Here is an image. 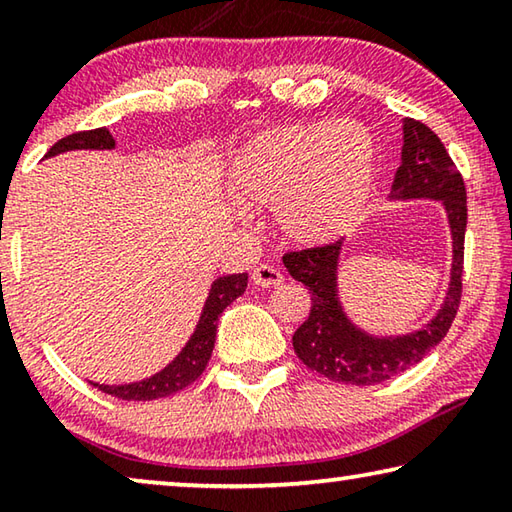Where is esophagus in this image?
I'll list each match as a JSON object with an SVG mask.
<instances>
[{
    "label": "esophagus",
    "instance_id": "1",
    "mask_svg": "<svg viewBox=\"0 0 512 512\" xmlns=\"http://www.w3.org/2000/svg\"><path fill=\"white\" fill-rule=\"evenodd\" d=\"M253 282L257 287L262 289H271V287H280L284 282V275L277 271L275 266H268V264H259L255 271H253Z\"/></svg>",
    "mask_w": 512,
    "mask_h": 512
}]
</instances>
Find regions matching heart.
I'll use <instances>...</instances> for the list:
<instances>
[{"label":"heart","instance_id":"heart-1","mask_svg":"<svg viewBox=\"0 0 512 512\" xmlns=\"http://www.w3.org/2000/svg\"><path fill=\"white\" fill-rule=\"evenodd\" d=\"M375 137L357 121L291 124L257 133L232 153L225 180L244 207H273L296 246L341 239L366 214L377 187Z\"/></svg>","mask_w":512,"mask_h":512}]
</instances>
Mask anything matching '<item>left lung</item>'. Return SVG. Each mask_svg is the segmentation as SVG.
<instances>
[{
  "instance_id": "obj_1",
  "label": "left lung",
  "mask_w": 512,
  "mask_h": 512,
  "mask_svg": "<svg viewBox=\"0 0 512 512\" xmlns=\"http://www.w3.org/2000/svg\"><path fill=\"white\" fill-rule=\"evenodd\" d=\"M402 162L395 171L391 201H440L452 232V271L436 316L400 336H377L348 316L339 291L343 239L282 257L289 275L309 287L311 309L293 334V350L309 370L332 381L372 386L411 368L436 348L461 305L463 244L467 225L465 185L438 135L422 121L404 119Z\"/></svg>"
}]
</instances>
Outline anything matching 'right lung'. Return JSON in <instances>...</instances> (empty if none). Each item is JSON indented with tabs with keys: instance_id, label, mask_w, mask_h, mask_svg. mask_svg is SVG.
I'll return each mask as SVG.
<instances>
[{
	"instance_id": "right-lung-1",
	"label": "right lung",
	"mask_w": 512,
	"mask_h": 512,
	"mask_svg": "<svg viewBox=\"0 0 512 512\" xmlns=\"http://www.w3.org/2000/svg\"><path fill=\"white\" fill-rule=\"evenodd\" d=\"M115 137L110 135L108 128H94V131H83L67 135L63 140L56 142L47 151L45 158H54V155L67 153V151H112L115 149ZM248 273H232L216 277L207 293V300L198 318L194 334L189 336L185 348L176 354V359L169 361L160 372L155 375L133 381V384H97L92 381L94 388L108 393L112 397L128 402H151L160 400V397H169L173 393L183 391L185 386L192 384L201 372L205 370L207 361L212 357L214 341H216V325H219V316L223 309L237 300L241 293L246 291Z\"/></svg>"
}]
</instances>
